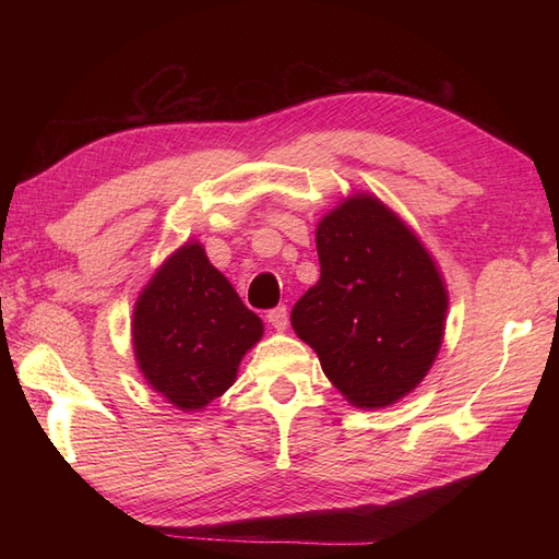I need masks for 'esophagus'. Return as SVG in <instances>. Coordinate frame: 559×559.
Segmentation results:
<instances>
[{
  "mask_svg": "<svg viewBox=\"0 0 559 559\" xmlns=\"http://www.w3.org/2000/svg\"><path fill=\"white\" fill-rule=\"evenodd\" d=\"M265 319H267V324L273 326V329H277V331H284L286 324H289V314H286V308H284V306H277V308L270 310V312L265 314Z\"/></svg>",
  "mask_w": 559,
  "mask_h": 559,
  "instance_id": "1",
  "label": "esophagus"
}]
</instances>
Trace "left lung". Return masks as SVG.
Returning <instances> with one entry per match:
<instances>
[{"label": "left lung", "mask_w": 559, "mask_h": 559, "mask_svg": "<svg viewBox=\"0 0 559 559\" xmlns=\"http://www.w3.org/2000/svg\"><path fill=\"white\" fill-rule=\"evenodd\" d=\"M321 277L292 326L357 408H384L425 380L443 343L448 292L431 253L376 195L357 193L317 226Z\"/></svg>", "instance_id": "1"}]
</instances>
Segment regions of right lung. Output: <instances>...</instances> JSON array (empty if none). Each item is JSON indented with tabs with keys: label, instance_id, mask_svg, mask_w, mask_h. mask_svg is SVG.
Wrapping results in <instances>:
<instances>
[{
	"label": "right lung",
	"instance_id": "1",
	"mask_svg": "<svg viewBox=\"0 0 559 559\" xmlns=\"http://www.w3.org/2000/svg\"><path fill=\"white\" fill-rule=\"evenodd\" d=\"M261 335L263 321L200 242H186L156 270L132 312L138 366L179 411H202L222 396Z\"/></svg>",
	"mask_w": 559,
	"mask_h": 559
}]
</instances>
